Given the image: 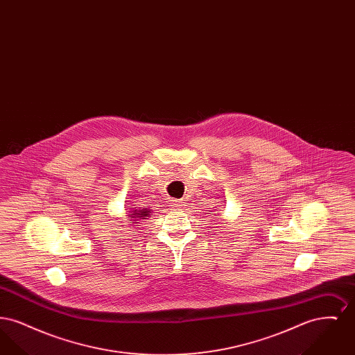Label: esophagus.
I'll return each mask as SVG.
<instances>
[{
  "mask_svg": "<svg viewBox=\"0 0 355 355\" xmlns=\"http://www.w3.org/2000/svg\"><path fill=\"white\" fill-rule=\"evenodd\" d=\"M173 206H174V209L180 210V209H182L184 202H182V201H180V200H173Z\"/></svg>",
  "mask_w": 355,
  "mask_h": 355,
  "instance_id": "1",
  "label": "esophagus"
}]
</instances>
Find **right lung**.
Wrapping results in <instances>:
<instances>
[{"label": "right lung", "instance_id": "add662e5", "mask_svg": "<svg viewBox=\"0 0 355 355\" xmlns=\"http://www.w3.org/2000/svg\"><path fill=\"white\" fill-rule=\"evenodd\" d=\"M148 216H150L149 211H148L146 209H142V210H135L132 214H129V218H130V220L135 218V220H145V217H148Z\"/></svg>", "mask_w": 355, "mask_h": 355}]
</instances>
